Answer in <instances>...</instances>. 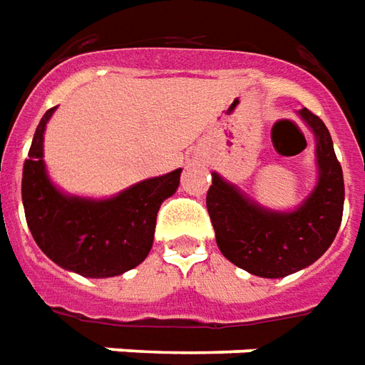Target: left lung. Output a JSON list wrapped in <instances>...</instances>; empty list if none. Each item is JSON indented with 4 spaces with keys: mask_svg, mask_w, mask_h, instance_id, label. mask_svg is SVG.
<instances>
[{
    "mask_svg": "<svg viewBox=\"0 0 365 365\" xmlns=\"http://www.w3.org/2000/svg\"><path fill=\"white\" fill-rule=\"evenodd\" d=\"M300 119L316 139L318 180L294 210H272L212 173L207 208L216 245L230 262L260 278H284L320 258L338 235L344 212V175L330 130L306 109Z\"/></svg>",
    "mask_w": 365,
    "mask_h": 365,
    "instance_id": "8db88e82",
    "label": "left lung"
}]
</instances>
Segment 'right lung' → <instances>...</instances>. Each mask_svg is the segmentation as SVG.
Here are the masks:
<instances>
[{
    "instance_id": "add662e5",
    "label": "right lung",
    "mask_w": 365,
    "mask_h": 365,
    "mask_svg": "<svg viewBox=\"0 0 365 365\" xmlns=\"http://www.w3.org/2000/svg\"><path fill=\"white\" fill-rule=\"evenodd\" d=\"M55 109L39 120L24 165L27 226L45 256L65 270L87 278L120 276L149 256L158 208L177 192L182 168L140 180L109 198L63 192L53 185L43 160L45 127Z\"/></svg>"
}]
</instances>
